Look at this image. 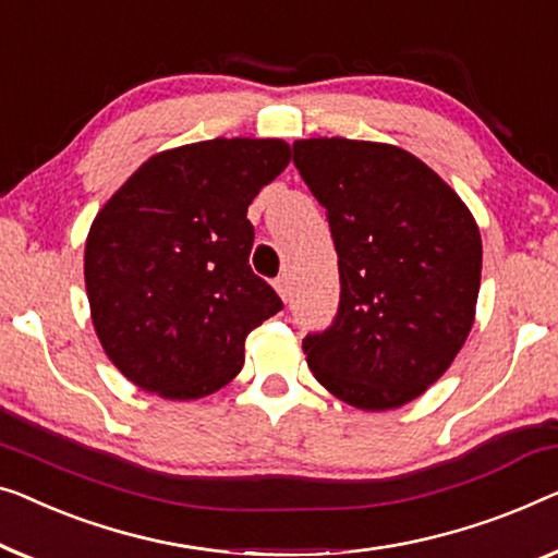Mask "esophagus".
Here are the masks:
<instances>
[{"label":"esophagus","mask_w":558,"mask_h":558,"mask_svg":"<svg viewBox=\"0 0 558 558\" xmlns=\"http://www.w3.org/2000/svg\"><path fill=\"white\" fill-rule=\"evenodd\" d=\"M274 289H277L279 296L287 302V299H289V289H292V287H289V279H287V277H277V279H274Z\"/></svg>","instance_id":"obj_1"}]
</instances>
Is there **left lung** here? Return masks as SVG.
Wrapping results in <instances>:
<instances>
[{
    "label": "left lung",
    "mask_w": 558,
    "mask_h": 558,
    "mask_svg": "<svg viewBox=\"0 0 558 558\" xmlns=\"http://www.w3.org/2000/svg\"><path fill=\"white\" fill-rule=\"evenodd\" d=\"M294 166L327 208L339 264L337 314L304 337L306 365L347 405H405L471 332L478 226L438 173L395 145L296 141Z\"/></svg>",
    "instance_id": "1"
}]
</instances>
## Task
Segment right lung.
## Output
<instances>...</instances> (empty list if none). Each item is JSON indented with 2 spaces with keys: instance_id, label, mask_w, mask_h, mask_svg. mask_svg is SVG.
<instances>
[{
  "instance_id": "add662e5",
  "label": "right lung",
  "mask_w": 558,
  "mask_h": 558,
  "mask_svg": "<svg viewBox=\"0 0 558 558\" xmlns=\"http://www.w3.org/2000/svg\"><path fill=\"white\" fill-rule=\"evenodd\" d=\"M277 138H216L163 150L95 216L85 287L112 365L168 400L211 395L244 365V342L279 294L248 266V204L284 171Z\"/></svg>"
}]
</instances>
